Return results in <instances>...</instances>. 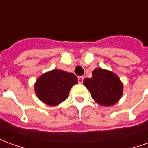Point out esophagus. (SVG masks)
I'll use <instances>...</instances> for the list:
<instances>
[{
	"label": "esophagus",
	"mask_w": 148,
	"mask_h": 148,
	"mask_svg": "<svg viewBox=\"0 0 148 148\" xmlns=\"http://www.w3.org/2000/svg\"><path fill=\"white\" fill-rule=\"evenodd\" d=\"M83 79H84V77H82V76L78 77V82H79V84H82V82H83Z\"/></svg>",
	"instance_id": "obj_1"
}]
</instances>
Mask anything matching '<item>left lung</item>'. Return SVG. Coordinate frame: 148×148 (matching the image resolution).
I'll return each instance as SVG.
<instances>
[{"label": "left lung", "mask_w": 148, "mask_h": 148, "mask_svg": "<svg viewBox=\"0 0 148 148\" xmlns=\"http://www.w3.org/2000/svg\"><path fill=\"white\" fill-rule=\"evenodd\" d=\"M91 78H85L84 86L91 93L92 98L100 106H111L119 101L123 94L124 86L116 74L98 67L93 70Z\"/></svg>", "instance_id": "8db88e82"}]
</instances>
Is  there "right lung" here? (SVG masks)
I'll return each mask as SVG.
<instances>
[{"instance_id":"obj_1","label":"right lung","mask_w":148,"mask_h":148,"mask_svg":"<svg viewBox=\"0 0 148 148\" xmlns=\"http://www.w3.org/2000/svg\"><path fill=\"white\" fill-rule=\"evenodd\" d=\"M77 82V77L73 73L55 69L38 77L34 89L42 102L56 106L67 98L71 87Z\"/></svg>"}]
</instances>
